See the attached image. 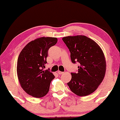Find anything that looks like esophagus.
Segmentation results:
<instances>
[{
    "label": "esophagus",
    "instance_id": "34e87169",
    "mask_svg": "<svg viewBox=\"0 0 120 120\" xmlns=\"http://www.w3.org/2000/svg\"><path fill=\"white\" fill-rule=\"evenodd\" d=\"M58 73L59 74V75H62V74H63V73H64V72H61V71H58Z\"/></svg>",
    "mask_w": 120,
    "mask_h": 120
}]
</instances>
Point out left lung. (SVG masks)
Instances as JSON below:
<instances>
[{
    "instance_id": "left-lung-1",
    "label": "left lung",
    "mask_w": 120,
    "mask_h": 120,
    "mask_svg": "<svg viewBox=\"0 0 120 120\" xmlns=\"http://www.w3.org/2000/svg\"><path fill=\"white\" fill-rule=\"evenodd\" d=\"M62 40L71 53L73 64H80L76 73H71L67 83L70 90L79 96L93 93L103 80L106 62L101 47L94 40L83 35L67 36Z\"/></svg>"
}]
</instances>
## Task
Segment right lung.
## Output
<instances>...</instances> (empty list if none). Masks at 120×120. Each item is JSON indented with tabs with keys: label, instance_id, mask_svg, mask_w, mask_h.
<instances>
[{
	"label": "right lung",
	"instance_id": "1",
	"mask_svg": "<svg viewBox=\"0 0 120 120\" xmlns=\"http://www.w3.org/2000/svg\"><path fill=\"white\" fill-rule=\"evenodd\" d=\"M56 38L42 37L30 42L18 56L17 72L21 87L27 94L36 98L45 96L55 76L48 70H43L48 51L57 43Z\"/></svg>",
	"mask_w": 120,
	"mask_h": 120
}]
</instances>
